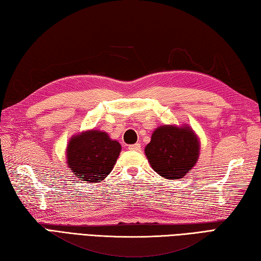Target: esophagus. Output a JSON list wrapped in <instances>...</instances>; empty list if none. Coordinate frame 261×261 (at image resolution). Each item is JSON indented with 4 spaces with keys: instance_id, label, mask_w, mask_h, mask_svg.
Returning <instances> with one entry per match:
<instances>
[{
    "instance_id": "obj_1",
    "label": "esophagus",
    "mask_w": 261,
    "mask_h": 261,
    "mask_svg": "<svg viewBox=\"0 0 261 261\" xmlns=\"http://www.w3.org/2000/svg\"><path fill=\"white\" fill-rule=\"evenodd\" d=\"M128 149L132 150V151H140V150H141V144L140 143L130 144V145H128Z\"/></svg>"
}]
</instances>
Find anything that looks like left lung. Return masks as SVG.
<instances>
[{
    "instance_id": "8db88e82",
    "label": "left lung",
    "mask_w": 261,
    "mask_h": 261,
    "mask_svg": "<svg viewBox=\"0 0 261 261\" xmlns=\"http://www.w3.org/2000/svg\"><path fill=\"white\" fill-rule=\"evenodd\" d=\"M144 152L154 172L165 179L177 180L197 163L199 141L188 126L164 125L153 132Z\"/></svg>"
}]
</instances>
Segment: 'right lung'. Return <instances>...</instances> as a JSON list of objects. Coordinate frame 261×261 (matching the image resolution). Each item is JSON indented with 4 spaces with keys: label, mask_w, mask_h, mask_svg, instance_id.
<instances>
[{
    "label": "right lung",
    "mask_w": 261,
    "mask_h": 261,
    "mask_svg": "<svg viewBox=\"0 0 261 261\" xmlns=\"http://www.w3.org/2000/svg\"><path fill=\"white\" fill-rule=\"evenodd\" d=\"M120 151V143L110 139L105 132L86 130L68 142L67 166L82 181L97 184L111 173Z\"/></svg>",
    "instance_id": "add662e5"
}]
</instances>
